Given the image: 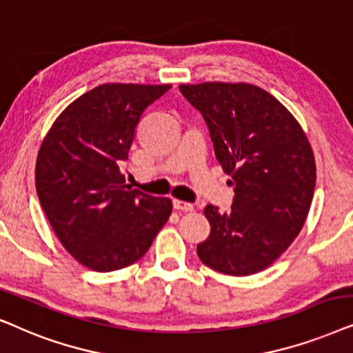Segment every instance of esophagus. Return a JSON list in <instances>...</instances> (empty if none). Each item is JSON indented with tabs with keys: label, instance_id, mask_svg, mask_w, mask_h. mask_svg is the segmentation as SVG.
I'll list each match as a JSON object with an SVG mask.
<instances>
[{
	"label": "esophagus",
	"instance_id": "34e87169",
	"mask_svg": "<svg viewBox=\"0 0 353 353\" xmlns=\"http://www.w3.org/2000/svg\"><path fill=\"white\" fill-rule=\"evenodd\" d=\"M172 206L174 210L177 211H194V205L187 203V201H182V200H172Z\"/></svg>",
	"mask_w": 353,
	"mask_h": 353
}]
</instances>
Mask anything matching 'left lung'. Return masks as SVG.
Masks as SVG:
<instances>
[{
  "label": "left lung",
  "instance_id": "obj_1",
  "mask_svg": "<svg viewBox=\"0 0 353 353\" xmlns=\"http://www.w3.org/2000/svg\"><path fill=\"white\" fill-rule=\"evenodd\" d=\"M179 90L203 116L236 194L224 213L205 206L211 231L196 255L223 274H255L288 250L307 219L316 182L307 135L274 97L250 83L205 82Z\"/></svg>",
  "mask_w": 353,
  "mask_h": 353
}]
</instances>
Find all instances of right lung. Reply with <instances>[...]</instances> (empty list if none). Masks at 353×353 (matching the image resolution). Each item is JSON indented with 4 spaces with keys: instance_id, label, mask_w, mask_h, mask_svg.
<instances>
[{
    "instance_id": "1",
    "label": "right lung",
    "mask_w": 353,
    "mask_h": 353,
    "mask_svg": "<svg viewBox=\"0 0 353 353\" xmlns=\"http://www.w3.org/2000/svg\"><path fill=\"white\" fill-rule=\"evenodd\" d=\"M169 88H93L61 112L41 143L35 168L41 208L65 250L93 271L140 260L171 214V200L130 190L119 169L143 112Z\"/></svg>"
}]
</instances>
